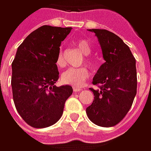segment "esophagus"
Masks as SVG:
<instances>
[{
  "instance_id": "34e87169",
  "label": "esophagus",
  "mask_w": 151,
  "mask_h": 151,
  "mask_svg": "<svg viewBox=\"0 0 151 151\" xmlns=\"http://www.w3.org/2000/svg\"><path fill=\"white\" fill-rule=\"evenodd\" d=\"M73 90L75 93H79L80 91H81V88H79V87H73Z\"/></svg>"
}]
</instances>
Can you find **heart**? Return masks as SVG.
<instances>
[{
	"label": "heart",
	"instance_id": "1",
	"mask_svg": "<svg viewBox=\"0 0 151 151\" xmlns=\"http://www.w3.org/2000/svg\"><path fill=\"white\" fill-rule=\"evenodd\" d=\"M75 45L79 48V50L84 54H89L91 52V45L87 39L81 38L75 42ZM87 62L92 64V61L87 60ZM56 64L58 67H63L64 65V60L63 58V52L60 50L58 53L56 58ZM90 76L89 71L87 68H70L62 74L61 81L64 84L70 85L72 87H81Z\"/></svg>",
	"mask_w": 151,
	"mask_h": 151
}]
</instances>
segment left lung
<instances>
[{
  "instance_id": "1",
  "label": "left lung",
  "mask_w": 151,
  "mask_h": 151,
  "mask_svg": "<svg viewBox=\"0 0 151 151\" xmlns=\"http://www.w3.org/2000/svg\"><path fill=\"white\" fill-rule=\"evenodd\" d=\"M101 47L104 63L93 79L100 84L93 92L94 100L86 109L94 124L109 127L118 124L127 114L137 93L136 60L128 46L116 34L106 29H92Z\"/></svg>"
}]
</instances>
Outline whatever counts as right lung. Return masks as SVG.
<instances>
[{"label": "right lung", "instance_id": "add662e5", "mask_svg": "<svg viewBox=\"0 0 151 151\" xmlns=\"http://www.w3.org/2000/svg\"><path fill=\"white\" fill-rule=\"evenodd\" d=\"M70 30V27L38 28L22 42L12 61L11 84L15 107L27 124L35 128L55 124L73 93L69 85H54L59 75L56 64L59 47Z\"/></svg>", "mask_w": 151, "mask_h": 151}]
</instances>
